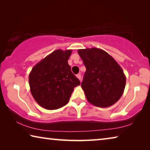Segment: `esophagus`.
<instances>
[{
	"label": "esophagus",
	"instance_id": "34e87169",
	"mask_svg": "<svg viewBox=\"0 0 150 150\" xmlns=\"http://www.w3.org/2000/svg\"><path fill=\"white\" fill-rule=\"evenodd\" d=\"M76 77H77L81 81V75L80 74H77V75H76Z\"/></svg>",
	"mask_w": 150,
	"mask_h": 150
}]
</instances>
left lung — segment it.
<instances>
[{
  "mask_svg": "<svg viewBox=\"0 0 150 150\" xmlns=\"http://www.w3.org/2000/svg\"><path fill=\"white\" fill-rule=\"evenodd\" d=\"M86 67L81 87L91 104L106 108L123 95L126 76L118 63L107 52L98 48L78 50Z\"/></svg>",
  "mask_w": 150,
  "mask_h": 150,
  "instance_id": "left-lung-1",
  "label": "left lung"
}]
</instances>
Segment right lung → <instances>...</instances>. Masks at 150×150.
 Segmentation results:
<instances>
[{
	"instance_id": "1",
	"label": "right lung",
	"mask_w": 150,
	"mask_h": 150,
	"mask_svg": "<svg viewBox=\"0 0 150 150\" xmlns=\"http://www.w3.org/2000/svg\"><path fill=\"white\" fill-rule=\"evenodd\" d=\"M71 50H57L40 61L29 75V85L33 97L42 107L55 110L69 102L80 81L71 71L68 59Z\"/></svg>"
}]
</instances>
